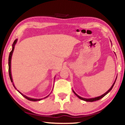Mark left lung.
Here are the masks:
<instances>
[{
  "mask_svg": "<svg viewBox=\"0 0 125 125\" xmlns=\"http://www.w3.org/2000/svg\"><path fill=\"white\" fill-rule=\"evenodd\" d=\"M116 79H115V82H114V83H113V84H112V86L111 87V88L109 89L107 91V92H106V93H105L104 94H103V95H100V96H98V97H95V98H83V97H80L79 95H78V94H77L75 93V92H74V91L73 90V93H74V94L75 95H76L77 97H78V98H80V99H81V100H84V101H87V102H88V101H89V102H93V101H97V100H100L101 99V98H102L103 97H104L105 96V95H106V94H107L108 93H109V92H110L111 90H112V87H113V86H114V85L115 84V82H116Z\"/></svg>",
  "mask_w": 125,
  "mask_h": 125,
  "instance_id": "8db88e82",
  "label": "left lung"
}]
</instances>
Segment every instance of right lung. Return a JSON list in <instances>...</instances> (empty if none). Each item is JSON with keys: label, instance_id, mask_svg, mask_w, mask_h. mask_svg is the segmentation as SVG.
Returning <instances> with one entry per match:
<instances>
[{"label": "right lung", "instance_id": "right-lung-1", "mask_svg": "<svg viewBox=\"0 0 125 125\" xmlns=\"http://www.w3.org/2000/svg\"><path fill=\"white\" fill-rule=\"evenodd\" d=\"M17 42V39H15V41H14V42H13V45H12V46H13V48H12V50L11 51V52H10V54H9V76H10V78L11 82H13V79H12L11 73V60L12 54H13V53L14 49V46H15V44H16ZM13 84V86H14V87L15 88V87L14 86V84ZM15 89H17L15 88ZM17 91H18V92H19V93H20V94H21V95H22L23 97H25V98H27V100H30V101H40V100H42V99H43V98H40V99H36V98H32L28 97L26 96V95H25L21 93V92H20L19 91H18V90H17ZM49 95H47V97H44V98H47V97L49 96Z\"/></svg>", "mask_w": 125, "mask_h": 125}]
</instances>
